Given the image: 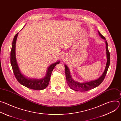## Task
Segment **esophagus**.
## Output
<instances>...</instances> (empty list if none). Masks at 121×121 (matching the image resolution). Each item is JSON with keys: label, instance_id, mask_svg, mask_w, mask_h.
<instances>
[{"label": "esophagus", "instance_id": "obj_1", "mask_svg": "<svg viewBox=\"0 0 121 121\" xmlns=\"http://www.w3.org/2000/svg\"><path fill=\"white\" fill-rule=\"evenodd\" d=\"M61 58H62V59H64V56H62V57H61Z\"/></svg>", "mask_w": 121, "mask_h": 121}]
</instances>
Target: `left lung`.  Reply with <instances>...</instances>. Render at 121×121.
Instances as JSON below:
<instances>
[{
	"label": "left lung",
	"mask_w": 121,
	"mask_h": 121,
	"mask_svg": "<svg viewBox=\"0 0 121 121\" xmlns=\"http://www.w3.org/2000/svg\"><path fill=\"white\" fill-rule=\"evenodd\" d=\"M98 33L100 37L105 40V44H106V56L107 58V63L105 66V70L103 72L102 75L98 79L94 80H91V81H88L86 82L81 83L78 81H75L74 80L70 74V72L69 70V69L68 67V66L65 64V77L66 79L67 83L69 86V87L74 91H88L89 90H91L94 89L98 86H99L102 82L104 80L106 73L107 72L109 66L110 64V54L109 53V51L108 50V43L106 40L105 38L101 35V33L98 31Z\"/></svg>",
	"instance_id": "8db88e82"
}]
</instances>
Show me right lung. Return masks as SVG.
I'll list each match as a JSON object with an SVG mask.
<instances>
[{
	"label": "right lung",
	"mask_w": 121,
	"mask_h": 121,
	"mask_svg": "<svg viewBox=\"0 0 121 121\" xmlns=\"http://www.w3.org/2000/svg\"><path fill=\"white\" fill-rule=\"evenodd\" d=\"M18 33L19 32L17 33L14 37L10 52V63L14 75L21 84L28 88L38 91L43 90L47 87L49 84L50 78L54 68L57 64L60 63V61H58L56 63L52 64L48 67L46 75L43 78L37 79L27 77L22 74L20 71L16 57V43Z\"/></svg>",
	"instance_id": "add662e5"
}]
</instances>
